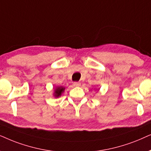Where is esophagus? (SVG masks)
Segmentation results:
<instances>
[{"instance_id":"1","label":"esophagus","mask_w":151,"mask_h":151,"mask_svg":"<svg viewBox=\"0 0 151 151\" xmlns=\"http://www.w3.org/2000/svg\"><path fill=\"white\" fill-rule=\"evenodd\" d=\"M73 86L74 87H79V86H81V83H80L79 82H74Z\"/></svg>"}]
</instances>
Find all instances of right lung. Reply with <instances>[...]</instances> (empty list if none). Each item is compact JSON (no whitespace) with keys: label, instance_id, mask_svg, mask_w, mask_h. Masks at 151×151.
Here are the masks:
<instances>
[{"label":"right lung","instance_id":"right-lung-1","mask_svg":"<svg viewBox=\"0 0 151 151\" xmlns=\"http://www.w3.org/2000/svg\"><path fill=\"white\" fill-rule=\"evenodd\" d=\"M65 87L63 86H57L55 87V90H54L53 96H55V98H58L59 96H61V94L63 93L64 90H65Z\"/></svg>","mask_w":151,"mask_h":151}]
</instances>
